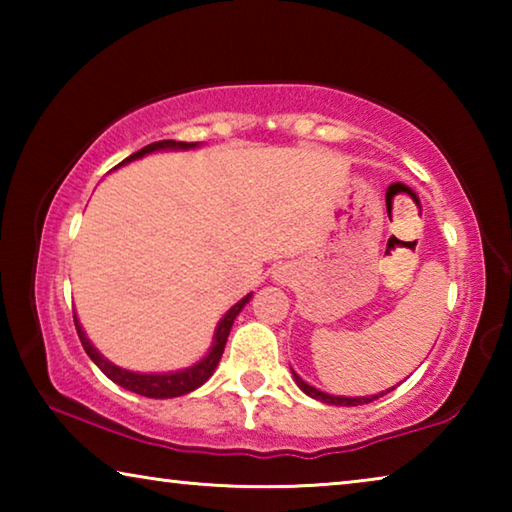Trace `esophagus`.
<instances>
[{"mask_svg":"<svg viewBox=\"0 0 512 512\" xmlns=\"http://www.w3.org/2000/svg\"><path fill=\"white\" fill-rule=\"evenodd\" d=\"M287 277H289V273H287V268H280V271L275 273V280L277 282H287Z\"/></svg>","mask_w":512,"mask_h":512,"instance_id":"1","label":"esophagus"}]
</instances>
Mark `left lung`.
Here are the masks:
<instances>
[{
    "label": "left lung",
    "mask_w": 512,
    "mask_h": 512,
    "mask_svg": "<svg viewBox=\"0 0 512 512\" xmlns=\"http://www.w3.org/2000/svg\"><path fill=\"white\" fill-rule=\"evenodd\" d=\"M293 372V370H291ZM293 379H296V384H298V388L302 393H307L309 397H314V400H318V402H323V404H332V406H359V404H368V402H375V400H379V397H384L386 393H391L393 388H386V391H381V393H377V395H366V397H343V395H329V393H323V391H318V388H314V386H309L305 379H302L298 372H293Z\"/></svg>",
    "instance_id": "left-lung-1"
}]
</instances>
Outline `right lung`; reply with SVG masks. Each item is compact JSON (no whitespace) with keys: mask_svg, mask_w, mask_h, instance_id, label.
I'll return each instance as SVG.
<instances>
[{"mask_svg":"<svg viewBox=\"0 0 512 512\" xmlns=\"http://www.w3.org/2000/svg\"><path fill=\"white\" fill-rule=\"evenodd\" d=\"M198 146H201V142H176V140L153 142L149 146H144V149H140L137 153L128 155L124 162H119V167H124V164H128V162L140 160V158H144V155H149V153H158V151H192V149H198ZM250 298H253V293H248V296L241 298L237 305H232L228 311H225V316L219 320V325H216V329H214L212 345H210V350L205 352V357H201L196 363H192V366H189V368L173 370V372H133V370H126V368H121V366H115V363L108 361L90 343L88 334L83 332V327H81L79 318H76V316H74V325H76V332H79V339L83 343V350L88 352V357L94 363H97L103 375L115 381L117 386L126 388V391H131V393L144 395V397H153V400H167V397H180V395H185V393L196 391L198 386H203L205 381L214 375V370H216V366H219V361H221V354L225 350V341H228V336H230L232 323H235V318L239 316V311L248 305Z\"/></svg>","mask_w":512,"mask_h":512,"instance_id":"add662e5","label":"right lung"}]
</instances>
